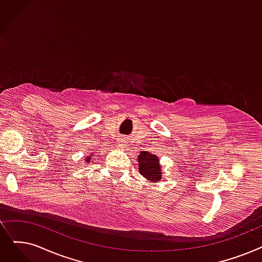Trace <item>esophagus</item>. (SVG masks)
<instances>
[{"mask_svg":"<svg viewBox=\"0 0 262 262\" xmlns=\"http://www.w3.org/2000/svg\"><path fill=\"white\" fill-rule=\"evenodd\" d=\"M125 143V138H121L120 139V143H119V146H123V144Z\"/></svg>","mask_w":262,"mask_h":262,"instance_id":"34e87169","label":"esophagus"}]
</instances>
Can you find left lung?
Returning <instances> with one entry per match:
<instances>
[{"label":"left lung","mask_w":262,"mask_h":262,"mask_svg":"<svg viewBox=\"0 0 262 262\" xmlns=\"http://www.w3.org/2000/svg\"><path fill=\"white\" fill-rule=\"evenodd\" d=\"M139 171L149 181H159L162 179V171L159 167V159L156 155L149 152H141L138 158Z\"/></svg>","instance_id":"left-lung-1"}]
</instances>
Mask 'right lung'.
<instances>
[{"mask_svg": "<svg viewBox=\"0 0 262 262\" xmlns=\"http://www.w3.org/2000/svg\"><path fill=\"white\" fill-rule=\"evenodd\" d=\"M90 159H91V158H90V156H88V158L85 159V161H86V162H90Z\"/></svg>", "mask_w": 262, "mask_h": 262, "instance_id": "obj_1", "label": "right lung"}]
</instances>
